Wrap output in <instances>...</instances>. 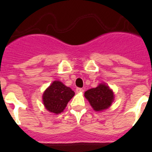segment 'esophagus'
<instances>
[{"label": "esophagus", "instance_id": "1", "mask_svg": "<svg viewBox=\"0 0 152 152\" xmlns=\"http://www.w3.org/2000/svg\"><path fill=\"white\" fill-rule=\"evenodd\" d=\"M84 91V90L82 88H76V92L77 93H82Z\"/></svg>", "mask_w": 152, "mask_h": 152}]
</instances>
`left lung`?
<instances>
[{
  "mask_svg": "<svg viewBox=\"0 0 152 152\" xmlns=\"http://www.w3.org/2000/svg\"><path fill=\"white\" fill-rule=\"evenodd\" d=\"M84 96L95 111H103L109 108L114 100L113 92L104 83L88 90L84 93Z\"/></svg>",
  "mask_w": 152,
  "mask_h": 152,
  "instance_id": "1",
  "label": "left lung"
}]
</instances>
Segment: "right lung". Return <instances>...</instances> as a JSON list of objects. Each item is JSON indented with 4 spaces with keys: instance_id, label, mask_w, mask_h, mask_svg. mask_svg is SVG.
I'll use <instances>...</instances> for the list:
<instances>
[{
    "instance_id": "obj_1",
    "label": "right lung",
    "mask_w": 152,
    "mask_h": 152,
    "mask_svg": "<svg viewBox=\"0 0 152 152\" xmlns=\"http://www.w3.org/2000/svg\"><path fill=\"white\" fill-rule=\"evenodd\" d=\"M75 96V92L61 81L55 80L42 95V101L47 110L58 114L63 112L69 100Z\"/></svg>"
}]
</instances>
